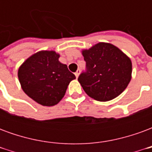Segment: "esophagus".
I'll return each instance as SVG.
<instances>
[{
    "instance_id": "1",
    "label": "esophagus",
    "mask_w": 152,
    "mask_h": 152,
    "mask_svg": "<svg viewBox=\"0 0 152 152\" xmlns=\"http://www.w3.org/2000/svg\"><path fill=\"white\" fill-rule=\"evenodd\" d=\"M79 74H80V69H78L77 71H76V72H75V76H76V78H77V77L79 76Z\"/></svg>"
}]
</instances>
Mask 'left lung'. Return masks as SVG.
I'll return each mask as SVG.
<instances>
[{"mask_svg":"<svg viewBox=\"0 0 152 152\" xmlns=\"http://www.w3.org/2000/svg\"><path fill=\"white\" fill-rule=\"evenodd\" d=\"M86 72L78 81L88 95L100 102L116 98L126 89L131 80L130 58L110 43L99 42L82 50Z\"/></svg>","mask_w":152,"mask_h":152,"instance_id":"1","label":"left lung"}]
</instances>
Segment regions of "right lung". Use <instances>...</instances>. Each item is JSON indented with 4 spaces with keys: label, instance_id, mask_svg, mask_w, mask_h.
Instances as JSON below:
<instances>
[{
    "label": "right lung",
    "instance_id": "add662e5",
    "mask_svg": "<svg viewBox=\"0 0 152 152\" xmlns=\"http://www.w3.org/2000/svg\"><path fill=\"white\" fill-rule=\"evenodd\" d=\"M58 58L55 51L42 50L29 57L18 68L22 89L40 105L58 104L65 95L69 83L76 79Z\"/></svg>",
    "mask_w": 152,
    "mask_h": 152
}]
</instances>
